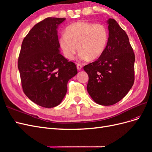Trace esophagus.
I'll use <instances>...</instances> for the list:
<instances>
[{
    "mask_svg": "<svg viewBox=\"0 0 152 152\" xmlns=\"http://www.w3.org/2000/svg\"><path fill=\"white\" fill-rule=\"evenodd\" d=\"M77 68L78 70H80L81 69H82V66L80 65V64H77Z\"/></svg>",
    "mask_w": 152,
    "mask_h": 152,
    "instance_id": "34e87169",
    "label": "esophagus"
}]
</instances>
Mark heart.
Wrapping results in <instances>:
<instances>
[{
    "label": "heart",
    "mask_w": 152,
    "mask_h": 152,
    "mask_svg": "<svg viewBox=\"0 0 152 152\" xmlns=\"http://www.w3.org/2000/svg\"><path fill=\"white\" fill-rule=\"evenodd\" d=\"M108 41V31L103 24L78 21L69 26L66 33L61 34L59 44L66 58L72 59L79 49V59L86 61L102 56Z\"/></svg>",
    "instance_id": "b5f03b06"
}]
</instances>
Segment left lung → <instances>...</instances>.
Wrapping results in <instances>:
<instances>
[{
	"label": "left lung",
	"mask_w": 152,
	"mask_h": 152,
	"mask_svg": "<svg viewBox=\"0 0 152 152\" xmlns=\"http://www.w3.org/2000/svg\"><path fill=\"white\" fill-rule=\"evenodd\" d=\"M109 37L97 60L84 66L88 74L87 90L96 103L110 106L121 101L134 81L135 56L126 31L114 19L107 21Z\"/></svg>",
	"instance_id": "obj_1"
}]
</instances>
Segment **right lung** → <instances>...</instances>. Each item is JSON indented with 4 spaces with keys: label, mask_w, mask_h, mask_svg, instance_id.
Listing matches in <instances>:
<instances>
[{
    "label": "right lung",
    "mask_w": 152,
    "mask_h": 152,
    "mask_svg": "<svg viewBox=\"0 0 152 152\" xmlns=\"http://www.w3.org/2000/svg\"><path fill=\"white\" fill-rule=\"evenodd\" d=\"M66 19L47 18L36 24L24 38L18 68L24 93L40 107L61 103L68 80L77 73L74 63L60 54L58 28Z\"/></svg>",
    "instance_id": "obj_1"
}]
</instances>
